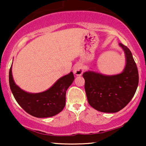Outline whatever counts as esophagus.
Wrapping results in <instances>:
<instances>
[{"label": "esophagus", "mask_w": 146, "mask_h": 146, "mask_svg": "<svg viewBox=\"0 0 146 146\" xmlns=\"http://www.w3.org/2000/svg\"><path fill=\"white\" fill-rule=\"evenodd\" d=\"M84 71V68L81 64H77L74 67V73L76 76H81Z\"/></svg>", "instance_id": "34e87169"}]
</instances>
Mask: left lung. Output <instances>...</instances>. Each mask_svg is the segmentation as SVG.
<instances>
[{"label":"left lung","mask_w":146,"mask_h":146,"mask_svg":"<svg viewBox=\"0 0 146 146\" xmlns=\"http://www.w3.org/2000/svg\"><path fill=\"white\" fill-rule=\"evenodd\" d=\"M119 45L125 56L122 72L105 75L89 70L82 75L89 104L102 112L115 113L123 109L132 99L138 86V71L132 54L127 46L121 43Z\"/></svg>","instance_id":"obj_1"}]
</instances>
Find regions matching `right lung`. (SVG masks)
<instances>
[{
	"label": "right lung",
	"instance_id": "1",
	"mask_svg": "<svg viewBox=\"0 0 146 146\" xmlns=\"http://www.w3.org/2000/svg\"><path fill=\"white\" fill-rule=\"evenodd\" d=\"M12 66L9 71L10 88L15 100L24 110L40 118L52 117L62 110L66 105V92L74 80L72 72L61 77L44 92L29 93L15 84Z\"/></svg>",
	"mask_w": 146,
	"mask_h": 146
}]
</instances>
